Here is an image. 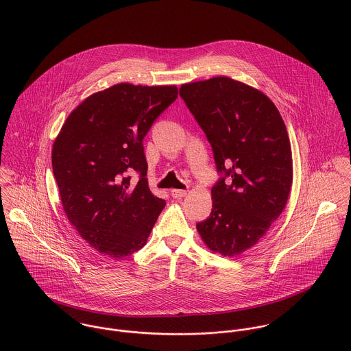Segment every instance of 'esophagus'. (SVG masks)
<instances>
[{
  "label": "esophagus",
  "instance_id": "esophagus-1",
  "mask_svg": "<svg viewBox=\"0 0 351 351\" xmlns=\"http://www.w3.org/2000/svg\"><path fill=\"white\" fill-rule=\"evenodd\" d=\"M170 195H171V197H173V199H182V197H185V196H186V191L173 189V191L170 192Z\"/></svg>",
  "mask_w": 351,
  "mask_h": 351
}]
</instances>
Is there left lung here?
I'll list each match as a JSON object with an SVG mask.
<instances>
[{
  "label": "left lung",
  "instance_id": "8db88e82",
  "mask_svg": "<svg viewBox=\"0 0 351 351\" xmlns=\"http://www.w3.org/2000/svg\"><path fill=\"white\" fill-rule=\"evenodd\" d=\"M180 96L212 146L221 178L212 212L196 224L213 252L249 250L284 210L293 180L285 123L267 96L230 77L184 84Z\"/></svg>",
  "mask_w": 351,
  "mask_h": 351
}]
</instances>
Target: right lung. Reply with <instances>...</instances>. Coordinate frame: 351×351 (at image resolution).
<instances>
[{
	"instance_id": "add662e5",
	"label": "right lung",
	"mask_w": 351,
	"mask_h": 351,
	"mask_svg": "<svg viewBox=\"0 0 351 351\" xmlns=\"http://www.w3.org/2000/svg\"><path fill=\"white\" fill-rule=\"evenodd\" d=\"M177 96L176 85H113L82 101L53 142L63 210L100 254L120 259L147 243L166 202L149 188L143 138ZM134 171L138 184H130Z\"/></svg>"
}]
</instances>
